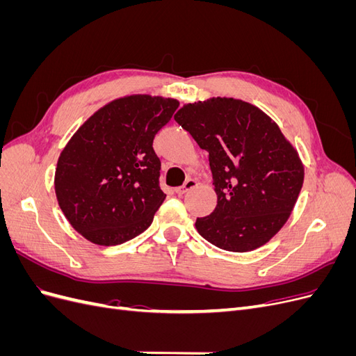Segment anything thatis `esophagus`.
<instances>
[{"mask_svg": "<svg viewBox=\"0 0 356 356\" xmlns=\"http://www.w3.org/2000/svg\"><path fill=\"white\" fill-rule=\"evenodd\" d=\"M196 186H197L196 179L188 178V179L184 182V184H182V187H178V188H175V193H177V195L182 196V195H186V193H188L191 188H195Z\"/></svg>", "mask_w": 356, "mask_h": 356, "instance_id": "esophagus-1", "label": "esophagus"}]
</instances>
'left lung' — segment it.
I'll use <instances>...</instances> for the list:
<instances>
[{
	"label": "left lung",
	"instance_id": "8db88e82",
	"mask_svg": "<svg viewBox=\"0 0 356 356\" xmlns=\"http://www.w3.org/2000/svg\"><path fill=\"white\" fill-rule=\"evenodd\" d=\"M174 118L209 153L218 202L196 220L202 238L232 252L270 241L286 222L305 178L281 129L257 106L233 98L186 104Z\"/></svg>",
	"mask_w": 356,
	"mask_h": 356
}]
</instances>
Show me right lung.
<instances>
[{"mask_svg":"<svg viewBox=\"0 0 356 356\" xmlns=\"http://www.w3.org/2000/svg\"><path fill=\"white\" fill-rule=\"evenodd\" d=\"M179 102L135 95L96 111L63 148L55 190L59 207L86 239L120 245L153 222L166 195L153 141Z\"/></svg>","mask_w":356,"mask_h":356,"instance_id":"obj_1","label":"right lung"}]
</instances>
